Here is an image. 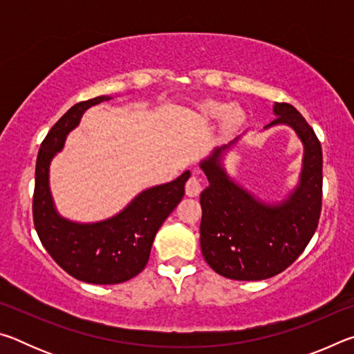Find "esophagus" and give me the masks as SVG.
Listing matches in <instances>:
<instances>
[{"instance_id":"esophagus-1","label":"esophagus","mask_w":354,"mask_h":354,"mask_svg":"<svg viewBox=\"0 0 354 354\" xmlns=\"http://www.w3.org/2000/svg\"><path fill=\"white\" fill-rule=\"evenodd\" d=\"M203 189V181L198 176H190L185 183V195L187 196H196L200 195V192Z\"/></svg>"}]
</instances>
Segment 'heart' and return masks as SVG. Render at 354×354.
<instances>
[{"instance_id": "1", "label": "heart", "mask_w": 354, "mask_h": 354, "mask_svg": "<svg viewBox=\"0 0 354 354\" xmlns=\"http://www.w3.org/2000/svg\"><path fill=\"white\" fill-rule=\"evenodd\" d=\"M225 111H226V107L223 104L214 103V101H209V103L203 104V112H205L207 117H212V118L223 115ZM237 118H239V112L237 111H232L230 113V122L234 123V122H237Z\"/></svg>"}]
</instances>
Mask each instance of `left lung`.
<instances>
[{"label": "left lung", "mask_w": 354, "mask_h": 354, "mask_svg": "<svg viewBox=\"0 0 354 354\" xmlns=\"http://www.w3.org/2000/svg\"><path fill=\"white\" fill-rule=\"evenodd\" d=\"M273 124H289L303 142L298 187L278 205L256 200L226 175L217 148L200 164L209 187L200 196L201 253L214 272L230 279L259 281L284 272L308 247L322 212L323 156L314 129L295 107L274 103Z\"/></svg>", "instance_id": "obj_1"}]
</instances>
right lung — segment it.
I'll return each instance as SVG.
<instances>
[{
	"instance_id": "1",
	"label": "right lung",
	"mask_w": 354,
	"mask_h": 354,
	"mask_svg": "<svg viewBox=\"0 0 354 354\" xmlns=\"http://www.w3.org/2000/svg\"><path fill=\"white\" fill-rule=\"evenodd\" d=\"M107 100L111 97L104 95L70 107L41 142L35 164L32 217L40 242L59 267L91 284L124 283L145 268L156 232L183 200L184 184L190 176V171H184L175 181L143 190L115 217L98 223L62 218L48 185L50 162L82 113Z\"/></svg>"
}]
</instances>
